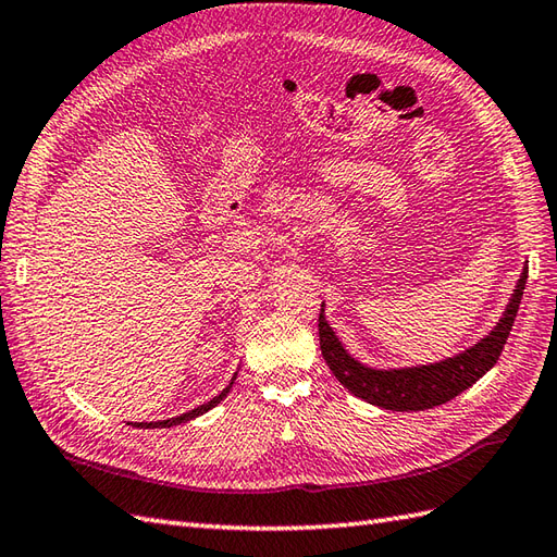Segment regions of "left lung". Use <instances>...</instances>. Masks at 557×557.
Returning a JSON list of instances; mask_svg holds the SVG:
<instances>
[{"label": "left lung", "instance_id": "1", "mask_svg": "<svg viewBox=\"0 0 557 557\" xmlns=\"http://www.w3.org/2000/svg\"><path fill=\"white\" fill-rule=\"evenodd\" d=\"M527 284V265L522 268L520 280L508 299L506 310L494 327L476 339L465 351L434 360L426 366H406V368H372L360 363L358 358L346 351V346L337 337V332L330 327L325 318V301L320 308L318 332H320V351L327 360L334 377H337L354 396L368 400L372 406L384 410H426L442 406L446 400L456 398L468 386L496 366V360L506 346L512 322L520 308L522 294Z\"/></svg>", "mask_w": 557, "mask_h": 557}]
</instances>
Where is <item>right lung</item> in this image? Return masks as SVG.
I'll use <instances>...</instances> for the list:
<instances>
[{
	"mask_svg": "<svg viewBox=\"0 0 557 557\" xmlns=\"http://www.w3.org/2000/svg\"><path fill=\"white\" fill-rule=\"evenodd\" d=\"M235 380H237V372H235V377L230 380V384L225 386L223 392H220L218 396H213L211 400H206L203 406H197L194 410L183 412V416H175V418H171V420H159V422H135V426H141V430H163V426L183 424V422H189V420H194V418H199V416H203V412H209L211 408H215V406L220 404V400H223V398L230 394V389H232V384H235Z\"/></svg>",
	"mask_w": 557,
	"mask_h": 557,
	"instance_id": "add662e5",
	"label": "right lung"
}]
</instances>
